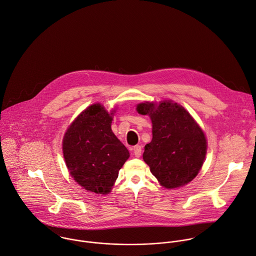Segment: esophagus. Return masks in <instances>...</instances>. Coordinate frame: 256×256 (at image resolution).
Wrapping results in <instances>:
<instances>
[{"mask_svg": "<svg viewBox=\"0 0 256 256\" xmlns=\"http://www.w3.org/2000/svg\"><path fill=\"white\" fill-rule=\"evenodd\" d=\"M132 150H134V154L136 156V158H140L142 156V146H134Z\"/></svg>", "mask_w": 256, "mask_h": 256, "instance_id": "obj_1", "label": "esophagus"}]
</instances>
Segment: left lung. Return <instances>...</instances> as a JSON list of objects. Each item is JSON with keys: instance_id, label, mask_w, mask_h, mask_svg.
<instances>
[{"instance_id": "obj_1", "label": "left lung", "mask_w": 256, "mask_h": 256, "mask_svg": "<svg viewBox=\"0 0 256 256\" xmlns=\"http://www.w3.org/2000/svg\"><path fill=\"white\" fill-rule=\"evenodd\" d=\"M152 122V140L146 144L144 160L160 184L176 188L192 182L204 164L206 140L192 116L172 102H142L136 108Z\"/></svg>"}]
</instances>
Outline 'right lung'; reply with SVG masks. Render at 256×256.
Wrapping results in <instances>:
<instances>
[{
  "mask_svg": "<svg viewBox=\"0 0 256 256\" xmlns=\"http://www.w3.org/2000/svg\"><path fill=\"white\" fill-rule=\"evenodd\" d=\"M112 114L98 104L88 106L72 124L62 140L70 174L84 190L98 194L110 192L130 156L112 132Z\"/></svg>",
  "mask_w": 256,
  "mask_h": 256,
  "instance_id": "1",
  "label": "right lung"
}]
</instances>
